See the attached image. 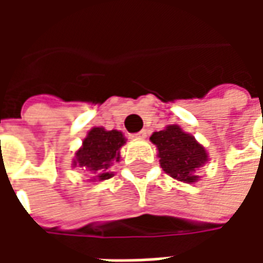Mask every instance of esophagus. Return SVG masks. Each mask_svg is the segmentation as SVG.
I'll use <instances>...</instances> for the list:
<instances>
[{"label": "esophagus", "instance_id": "esophagus-1", "mask_svg": "<svg viewBox=\"0 0 263 263\" xmlns=\"http://www.w3.org/2000/svg\"><path fill=\"white\" fill-rule=\"evenodd\" d=\"M146 129H142V131H139L138 134H135V135H132V138H138V139H143V138H146Z\"/></svg>", "mask_w": 263, "mask_h": 263}]
</instances>
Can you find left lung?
Listing matches in <instances>:
<instances>
[{"instance_id":"obj_1","label":"left lung","mask_w":263,"mask_h":263,"mask_svg":"<svg viewBox=\"0 0 263 263\" xmlns=\"http://www.w3.org/2000/svg\"><path fill=\"white\" fill-rule=\"evenodd\" d=\"M151 141L158 148L160 167L179 182L196 183V171L209 160L207 151L193 135L179 125L166 126L163 131L154 132Z\"/></svg>"}]
</instances>
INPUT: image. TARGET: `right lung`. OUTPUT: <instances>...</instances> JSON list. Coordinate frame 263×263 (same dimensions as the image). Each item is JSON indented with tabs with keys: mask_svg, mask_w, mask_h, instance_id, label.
Wrapping results in <instances>:
<instances>
[{
	"mask_svg": "<svg viewBox=\"0 0 263 263\" xmlns=\"http://www.w3.org/2000/svg\"><path fill=\"white\" fill-rule=\"evenodd\" d=\"M125 142L122 132L117 129L105 131L101 126L92 128L84 138L81 148L76 152L73 167L94 173L90 180H107L112 176L109 167L114 162H120V149Z\"/></svg>",
	"mask_w": 263,
	"mask_h": 263,
	"instance_id": "1",
	"label": "right lung"
}]
</instances>
